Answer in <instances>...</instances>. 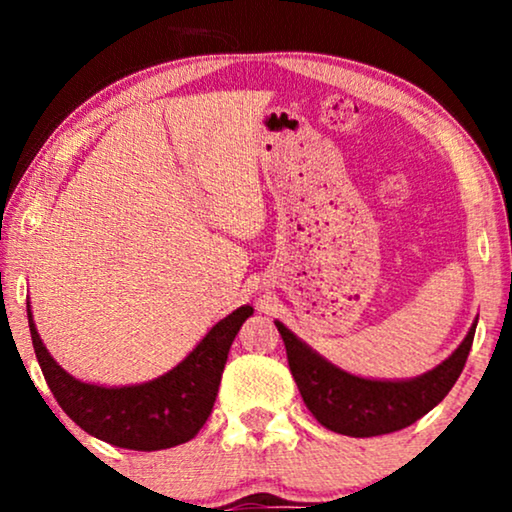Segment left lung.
Returning <instances> with one entry per match:
<instances>
[{"label": "left lung", "instance_id": "1", "mask_svg": "<svg viewBox=\"0 0 512 512\" xmlns=\"http://www.w3.org/2000/svg\"><path fill=\"white\" fill-rule=\"evenodd\" d=\"M275 326L284 340L293 380L317 422L342 436L370 438L415 424L450 394L466 366L478 319L440 366L410 380H368L352 375L314 352L282 321H275Z\"/></svg>", "mask_w": 512, "mask_h": 512}]
</instances>
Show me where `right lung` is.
<instances>
[{"mask_svg": "<svg viewBox=\"0 0 512 512\" xmlns=\"http://www.w3.org/2000/svg\"><path fill=\"white\" fill-rule=\"evenodd\" d=\"M251 314V305L237 307L212 326L184 361L156 380L102 387L76 380L53 359L27 305L34 354L60 408L90 436L144 452L188 443L202 429L212 415L230 345Z\"/></svg>", "mask_w": 512, "mask_h": 512, "instance_id": "1", "label": "right lung"}]
</instances>
